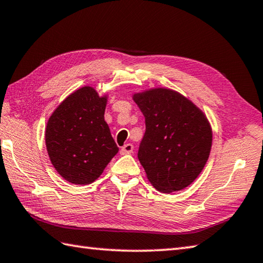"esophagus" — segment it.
Here are the masks:
<instances>
[{
  "label": "esophagus",
  "instance_id": "34e87169",
  "mask_svg": "<svg viewBox=\"0 0 263 263\" xmlns=\"http://www.w3.org/2000/svg\"><path fill=\"white\" fill-rule=\"evenodd\" d=\"M133 152V145L132 143H126V145L121 148L122 155H126V154H131Z\"/></svg>",
  "mask_w": 263,
  "mask_h": 263
}]
</instances>
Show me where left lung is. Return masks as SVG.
<instances>
[{"instance_id": "8db88e82", "label": "left lung", "mask_w": 263, "mask_h": 263, "mask_svg": "<svg viewBox=\"0 0 263 263\" xmlns=\"http://www.w3.org/2000/svg\"><path fill=\"white\" fill-rule=\"evenodd\" d=\"M146 122L138 158L158 192L188 187L206 164L212 130L206 116L178 92L153 89L133 96Z\"/></svg>"}]
</instances>
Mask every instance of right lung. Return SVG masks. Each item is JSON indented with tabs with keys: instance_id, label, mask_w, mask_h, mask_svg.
Here are the masks:
<instances>
[{
	"instance_id": "add662e5",
	"label": "right lung",
	"mask_w": 263,
	"mask_h": 263,
	"mask_svg": "<svg viewBox=\"0 0 263 263\" xmlns=\"http://www.w3.org/2000/svg\"><path fill=\"white\" fill-rule=\"evenodd\" d=\"M106 104V97L83 86L67 97L49 118L46 149L57 172L68 182H93L118 152L105 122Z\"/></svg>"
}]
</instances>
